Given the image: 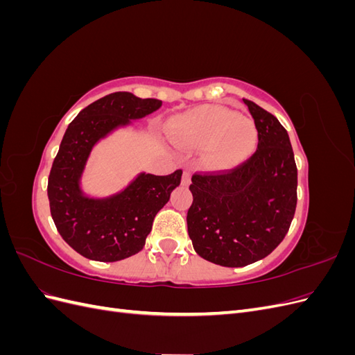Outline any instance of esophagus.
Here are the masks:
<instances>
[{
    "instance_id": "esophagus-1",
    "label": "esophagus",
    "mask_w": 355,
    "mask_h": 355,
    "mask_svg": "<svg viewBox=\"0 0 355 355\" xmlns=\"http://www.w3.org/2000/svg\"><path fill=\"white\" fill-rule=\"evenodd\" d=\"M189 182H191V173H189L188 170H185V171H184V175H182V185L188 187V185H189Z\"/></svg>"
}]
</instances>
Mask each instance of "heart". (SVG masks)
Wrapping results in <instances>:
<instances>
[{"instance_id": "heart-1", "label": "heart", "mask_w": 355, "mask_h": 355, "mask_svg": "<svg viewBox=\"0 0 355 355\" xmlns=\"http://www.w3.org/2000/svg\"><path fill=\"white\" fill-rule=\"evenodd\" d=\"M170 128L180 146L206 148L204 164L216 170L239 166L257 144V128L250 118L216 105L198 106L178 116Z\"/></svg>"}]
</instances>
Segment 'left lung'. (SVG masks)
<instances>
[{"instance_id":"obj_1","label":"left lung","mask_w":355,"mask_h":355,"mask_svg":"<svg viewBox=\"0 0 355 355\" xmlns=\"http://www.w3.org/2000/svg\"><path fill=\"white\" fill-rule=\"evenodd\" d=\"M257 128V149L228 170L192 175L187 214L194 250L222 266L263 259L283 241L297 201V168L286 128L252 101L243 99Z\"/></svg>"}]
</instances>
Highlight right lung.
Returning a JSON list of instances; mask_svg holds the SVG:
<instances>
[{"mask_svg":"<svg viewBox=\"0 0 355 355\" xmlns=\"http://www.w3.org/2000/svg\"><path fill=\"white\" fill-rule=\"evenodd\" d=\"M159 106L158 99L116 92L90 103L67 128L50 170L47 196L62 239L87 259L116 262L141 252L155 214L180 184L179 168L167 176L139 175L120 194L103 200L84 197L80 188L93 145L115 127L144 118Z\"/></svg>","mask_w":355,"mask_h":355,"instance_id":"right-lung-1","label":"right lung"}]
</instances>
